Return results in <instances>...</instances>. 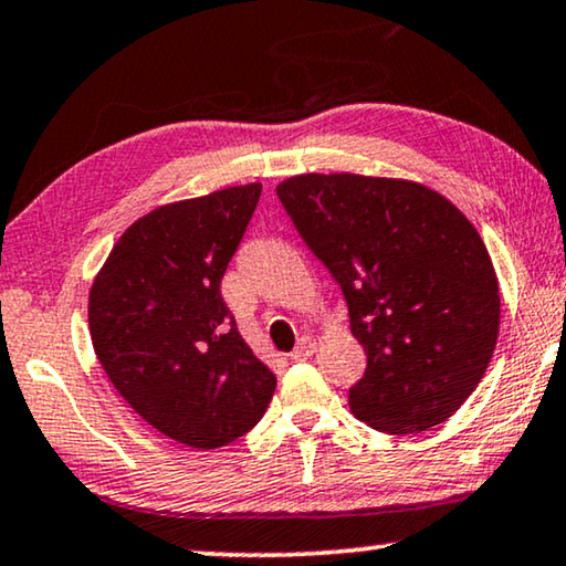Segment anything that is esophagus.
I'll return each mask as SVG.
<instances>
[{
    "mask_svg": "<svg viewBox=\"0 0 566 566\" xmlns=\"http://www.w3.org/2000/svg\"><path fill=\"white\" fill-rule=\"evenodd\" d=\"M315 345H317V343L312 340V337H302L297 348H294V350L290 353V358H292V360H307V358L312 356V353H315Z\"/></svg>",
    "mask_w": 566,
    "mask_h": 566,
    "instance_id": "esophagus-1",
    "label": "esophagus"
}]
</instances>
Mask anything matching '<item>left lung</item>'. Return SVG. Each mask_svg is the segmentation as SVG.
Returning a JSON list of instances; mask_svg holds the SVG:
<instances>
[{
  "label": "left lung",
  "mask_w": 566,
  "mask_h": 566,
  "mask_svg": "<svg viewBox=\"0 0 566 566\" xmlns=\"http://www.w3.org/2000/svg\"><path fill=\"white\" fill-rule=\"evenodd\" d=\"M276 196L340 284L366 350L353 415L386 434L450 419L483 378L501 325L499 276L475 226L399 177L307 172Z\"/></svg>",
  "instance_id": "8db88e82"
}]
</instances>
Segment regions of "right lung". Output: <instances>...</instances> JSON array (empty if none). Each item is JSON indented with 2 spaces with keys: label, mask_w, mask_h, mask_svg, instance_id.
<instances>
[{
  "label": "right lung",
  "mask_w": 566,
  "mask_h": 566,
  "mask_svg": "<svg viewBox=\"0 0 566 566\" xmlns=\"http://www.w3.org/2000/svg\"><path fill=\"white\" fill-rule=\"evenodd\" d=\"M259 196L249 182L149 210L91 284L88 331L108 381L147 424L196 450L247 434L276 389L221 297Z\"/></svg>",
  "instance_id": "obj_1"
}]
</instances>
